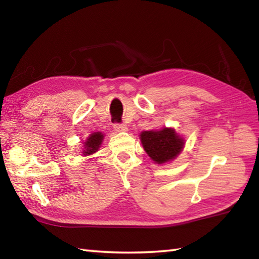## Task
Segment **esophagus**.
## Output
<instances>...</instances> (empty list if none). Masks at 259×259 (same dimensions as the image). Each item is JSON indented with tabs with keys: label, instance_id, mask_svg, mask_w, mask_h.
<instances>
[{
	"label": "esophagus",
	"instance_id": "1",
	"mask_svg": "<svg viewBox=\"0 0 259 259\" xmlns=\"http://www.w3.org/2000/svg\"><path fill=\"white\" fill-rule=\"evenodd\" d=\"M113 129L117 131V133H124V131L128 130V128H126V125L122 124V123H115L113 125Z\"/></svg>",
	"mask_w": 259,
	"mask_h": 259
}]
</instances>
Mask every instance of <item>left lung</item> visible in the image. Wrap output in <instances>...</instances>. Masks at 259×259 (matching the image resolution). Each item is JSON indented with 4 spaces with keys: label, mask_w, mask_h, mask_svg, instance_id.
<instances>
[{
    "label": "left lung",
    "mask_w": 259,
    "mask_h": 259,
    "mask_svg": "<svg viewBox=\"0 0 259 259\" xmlns=\"http://www.w3.org/2000/svg\"><path fill=\"white\" fill-rule=\"evenodd\" d=\"M140 140L145 151L159 164L174 160L183 151L185 140L172 128L142 131Z\"/></svg>",
    "instance_id": "8db88e82"
}]
</instances>
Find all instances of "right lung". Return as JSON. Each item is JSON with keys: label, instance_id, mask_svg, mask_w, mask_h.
Masks as SVG:
<instances>
[{"label": "right lung", "instance_id": "add662e5", "mask_svg": "<svg viewBox=\"0 0 259 259\" xmlns=\"http://www.w3.org/2000/svg\"><path fill=\"white\" fill-rule=\"evenodd\" d=\"M103 137L104 136L101 133H93L88 137V139L84 142V150L82 152L83 156H89L97 152L102 144Z\"/></svg>", "mask_w": 259, "mask_h": 259}]
</instances>
